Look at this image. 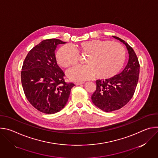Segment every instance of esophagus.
<instances>
[{
  "instance_id": "esophagus-1",
  "label": "esophagus",
  "mask_w": 158,
  "mask_h": 158,
  "mask_svg": "<svg viewBox=\"0 0 158 158\" xmlns=\"http://www.w3.org/2000/svg\"><path fill=\"white\" fill-rule=\"evenodd\" d=\"M84 84L83 82H76V85H81V84Z\"/></svg>"
}]
</instances>
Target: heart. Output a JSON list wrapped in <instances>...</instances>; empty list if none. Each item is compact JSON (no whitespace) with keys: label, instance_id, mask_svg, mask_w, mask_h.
Listing matches in <instances>:
<instances>
[{"label":"heart","instance_id":"heart-1","mask_svg":"<svg viewBox=\"0 0 158 158\" xmlns=\"http://www.w3.org/2000/svg\"><path fill=\"white\" fill-rule=\"evenodd\" d=\"M79 54L87 55L85 66H76L67 72L74 81L87 80L94 76L98 79H106L116 76L123 66L126 51L118 42L103 40H91L77 45L74 49L70 46L60 48L56 54L58 63L64 67L77 64Z\"/></svg>","mask_w":158,"mask_h":158}]
</instances>
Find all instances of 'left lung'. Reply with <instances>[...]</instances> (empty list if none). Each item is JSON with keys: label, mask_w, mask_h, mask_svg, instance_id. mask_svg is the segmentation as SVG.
Segmentation results:
<instances>
[{"label": "left lung", "mask_w": 158, "mask_h": 158, "mask_svg": "<svg viewBox=\"0 0 158 158\" xmlns=\"http://www.w3.org/2000/svg\"><path fill=\"white\" fill-rule=\"evenodd\" d=\"M123 42L128 51L129 60L124 69L110 79L96 81V90L91 96L96 106L105 112H111L124 106L132 98L139 75L140 65L133 49L123 39L112 36Z\"/></svg>", "instance_id": "obj_1"}]
</instances>
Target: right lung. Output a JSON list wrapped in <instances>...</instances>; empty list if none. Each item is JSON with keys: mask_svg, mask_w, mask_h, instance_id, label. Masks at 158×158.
Instances as JSON below:
<instances>
[{"mask_svg": "<svg viewBox=\"0 0 158 158\" xmlns=\"http://www.w3.org/2000/svg\"><path fill=\"white\" fill-rule=\"evenodd\" d=\"M59 39L42 40L27 54L22 65L21 82L29 102L38 110L54 114L62 110L75 85L66 83L58 66L55 51Z\"/></svg>", "mask_w": 158, "mask_h": 158, "instance_id": "obj_1", "label": "right lung"}]
</instances>
